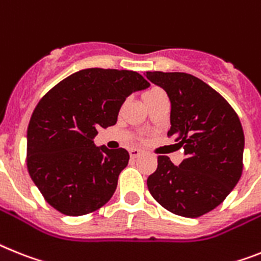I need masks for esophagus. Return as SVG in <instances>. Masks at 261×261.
<instances>
[{
	"instance_id": "1",
	"label": "esophagus",
	"mask_w": 261,
	"mask_h": 261,
	"mask_svg": "<svg viewBox=\"0 0 261 261\" xmlns=\"http://www.w3.org/2000/svg\"><path fill=\"white\" fill-rule=\"evenodd\" d=\"M139 155H142V151L138 150V148H131L130 150V156L133 158V159H135V158H138Z\"/></svg>"
}]
</instances>
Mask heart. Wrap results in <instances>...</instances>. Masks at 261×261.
I'll return each mask as SVG.
<instances>
[{
    "label": "heart",
    "mask_w": 261,
    "mask_h": 261,
    "mask_svg": "<svg viewBox=\"0 0 261 261\" xmlns=\"http://www.w3.org/2000/svg\"><path fill=\"white\" fill-rule=\"evenodd\" d=\"M161 95H164L163 90L159 89V87H150V89H147L143 94H142V99H143L144 105H147L150 103L151 100L155 99V98L158 97H161Z\"/></svg>",
    "instance_id": "heart-1"
}]
</instances>
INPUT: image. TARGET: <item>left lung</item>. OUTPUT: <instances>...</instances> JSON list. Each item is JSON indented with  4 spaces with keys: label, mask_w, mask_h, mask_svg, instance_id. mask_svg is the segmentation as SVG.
<instances>
[{
    "label": "left lung",
    "mask_w": 261,
    "mask_h": 261,
    "mask_svg": "<svg viewBox=\"0 0 261 261\" xmlns=\"http://www.w3.org/2000/svg\"><path fill=\"white\" fill-rule=\"evenodd\" d=\"M171 102V128L186 159L175 166L166 155L147 179L152 198L185 218H199L216 208L238 185L243 172L244 133L231 105L196 76L147 71Z\"/></svg>",
    "instance_id": "1"
}]
</instances>
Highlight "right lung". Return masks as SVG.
<instances>
[{
	"instance_id": "add662e5",
	"label": "right lung",
	"mask_w": 261,
	"mask_h": 261,
	"mask_svg": "<svg viewBox=\"0 0 261 261\" xmlns=\"http://www.w3.org/2000/svg\"><path fill=\"white\" fill-rule=\"evenodd\" d=\"M148 86L137 71L94 67L71 74L39 100L28 127L26 163L53 208L81 216L110 200L130 155L93 139L99 127L117 123L131 93Z\"/></svg>"
}]
</instances>
